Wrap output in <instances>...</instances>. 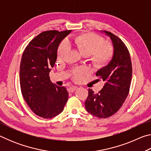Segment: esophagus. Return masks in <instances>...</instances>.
<instances>
[{
    "label": "esophagus",
    "mask_w": 151,
    "mask_h": 151,
    "mask_svg": "<svg viewBox=\"0 0 151 151\" xmlns=\"http://www.w3.org/2000/svg\"><path fill=\"white\" fill-rule=\"evenodd\" d=\"M76 89H77V87H76V86H72L68 88V91L69 92V93H73V92L75 91Z\"/></svg>",
    "instance_id": "obj_1"
}]
</instances>
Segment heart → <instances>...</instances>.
I'll return each instance as SVG.
<instances>
[{"label": "heart", "instance_id": "1", "mask_svg": "<svg viewBox=\"0 0 151 151\" xmlns=\"http://www.w3.org/2000/svg\"><path fill=\"white\" fill-rule=\"evenodd\" d=\"M72 41L84 56H90L94 65L97 66H103L107 65L113 56V49L111 46L104 44L102 38L93 33H85L76 36ZM70 50V45L68 40H63L58 48V59L60 60L65 59ZM88 73V68L85 67L75 68L73 71V78L76 81H79Z\"/></svg>", "mask_w": 151, "mask_h": 151}]
</instances>
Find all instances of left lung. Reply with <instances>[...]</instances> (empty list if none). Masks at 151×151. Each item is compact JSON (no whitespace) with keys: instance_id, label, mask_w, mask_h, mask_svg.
<instances>
[{"instance_id":"obj_1","label":"left lung","mask_w":151,"mask_h":151,"mask_svg":"<svg viewBox=\"0 0 151 151\" xmlns=\"http://www.w3.org/2000/svg\"><path fill=\"white\" fill-rule=\"evenodd\" d=\"M103 32L112 40L113 56L108 65L96 73L104 83L103 88L98 93L89 88L85 103L87 112L101 119L111 116L122 106L129 93L132 73L131 56L126 45L116 35Z\"/></svg>"}]
</instances>
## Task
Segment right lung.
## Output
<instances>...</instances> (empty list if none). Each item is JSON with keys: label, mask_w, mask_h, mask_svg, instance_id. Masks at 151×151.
Instances as JSON below:
<instances>
[{"label": "right lung", "mask_w": 151, "mask_h": 151, "mask_svg": "<svg viewBox=\"0 0 151 151\" xmlns=\"http://www.w3.org/2000/svg\"><path fill=\"white\" fill-rule=\"evenodd\" d=\"M70 32L40 33L29 42L22 56L19 75L22 96L32 112L42 118L57 116L68 100L66 88L53 84L49 73L57 60L58 45Z\"/></svg>", "instance_id": "obj_1"}]
</instances>
